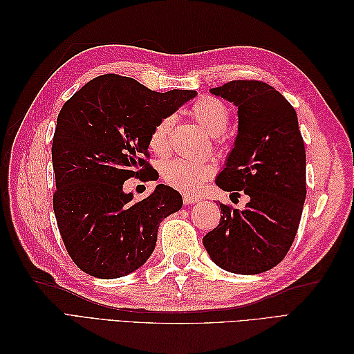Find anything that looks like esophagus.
Returning <instances> with one entry per match:
<instances>
[{
	"label": "esophagus",
	"instance_id": "obj_1",
	"mask_svg": "<svg viewBox=\"0 0 354 354\" xmlns=\"http://www.w3.org/2000/svg\"><path fill=\"white\" fill-rule=\"evenodd\" d=\"M201 198L199 196H195V195H183V203L185 205H192V203H196L199 202Z\"/></svg>",
	"mask_w": 354,
	"mask_h": 354
}]
</instances>
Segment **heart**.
I'll use <instances>...</instances> for the list:
<instances>
[{
  "mask_svg": "<svg viewBox=\"0 0 354 354\" xmlns=\"http://www.w3.org/2000/svg\"><path fill=\"white\" fill-rule=\"evenodd\" d=\"M189 115L212 136H218L226 131L230 122L229 106L217 97H211V95L199 97L189 108ZM169 124L171 118H160L149 133L147 145L155 155L162 156L168 152ZM214 173H216V165L209 160H192L181 158L167 160L160 168V174H162L165 183L183 192L198 190Z\"/></svg>",
  "mask_w": 354,
  "mask_h": 354,
  "instance_id": "obj_1",
  "label": "heart"
}]
</instances>
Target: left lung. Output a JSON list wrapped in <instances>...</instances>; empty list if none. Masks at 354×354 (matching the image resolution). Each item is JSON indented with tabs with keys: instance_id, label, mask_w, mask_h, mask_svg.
I'll return each instance as SVG.
<instances>
[{
	"instance_id": "1",
	"label": "left lung",
	"mask_w": 354,
	"mask_h": 354,
	"mask_svg": "<svg viewBox=\"0 0 354 354\" xmlns=\"http://www.w3.org/2000/svg\"><path fill=\"white\" fill-rule=\"evenodd\" d=\"M238 108L239 128L216 185L248 195L245 209L220 203V224L203 246L221 269L257 274L279 264L295 239L306 201V149L295 109L272 85L229 81L211 88Z\"/></svg>"
}]
</instances>
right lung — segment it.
Returning a JSON list of instances; mask_svg holds the SVG:
<instances>
[{
    "label": "right lung",
    "mask_w": 354,
    "mask_h": 354,
    "mask_svg": "<svg viewBox=\"0 0 354 354\" xmlns=\"http://www.w3.org/2000/svg\"><path fill=\"white\" fill-rule=\"evenodd\" d=\"M195 95L194 90L158 93L106 73L63 104L51 146L53 209L65 248L82 272L115 279L151 257L159 223L181 208V195L158 185L151 196L136 201L122 186L131 177H153L149 133Z\"/></svg>",
    "instance_id": "add662e5"
}]
</instances>
